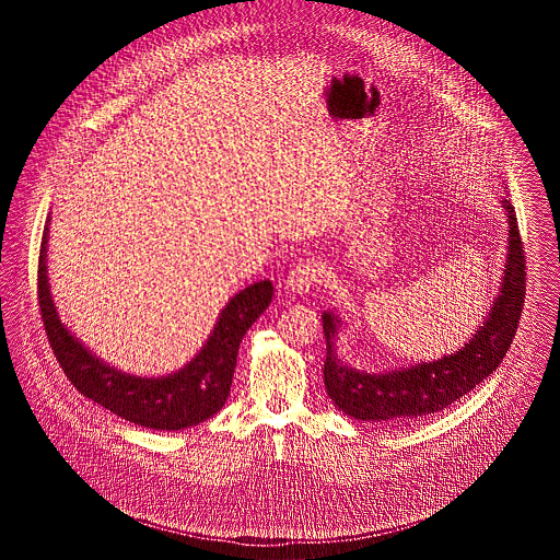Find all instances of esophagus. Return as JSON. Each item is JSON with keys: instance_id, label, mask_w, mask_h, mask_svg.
<instances>
[{"instance_id": "1", "label": "esophagus", "mask_w": 560, "mask_h": 560, "mask_svg": "<svg viewBox=\"0 0 560 560\" xmlns=\"http://www.w3.org/2000/svg\"><path fill=\"white\" fill-rule=\"evenodd\" d=\"M319 277V265L313 258L300 260L295 267L290 270L288 281H285V290L293 293V295H304L311 292L313 285L317 283Z\"/></svg>"}]
</instances>
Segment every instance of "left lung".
I'll use <instances>...</instances> for the list:
<instances>
[{
  "label": "left lung",
  "mask_w": 560,
  "mask_h": 560,
  "mask_svg": "<svg viewBox=\"0 0 560 560\" xmlns=\"http://www.w3.org/2000/svg\"><path fill=\"white\" fill-rule=\"evenodd\" d=\"M500 203L506 213L508 245L498 295L470 340L452 354L386 372L357 370L338 354L340 315L323 311L320 320L327 342L323 365L325 390L345 416L361 422H409L427 418L477 388L500 368L516 334L525 302V254L516 213L506 197Z\"/></svg>",
  "instance_id": "8db88e82"
}]
</instances>
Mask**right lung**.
Here are the masks:
<instances>
[{
	"mask_svg": "<svg viewBox=\"0 0 560 560\" xmlns=\"http://www.w3.org/2000/svg\"><path fill=\"white\" fill-rule=\"evenodd\" d=\"M50 224V218L46 220ZM44 229L37 293L42 319L54 354L83 397L115 416L153 430L197 427L218 413L231 395L241 340L272 300V283L265 279L235 293L220 311L206 345L185 368L165 375H133L113 368L60 320L48 279V235Z\"/></svg>",
	"mask_w": 560,
	"mask_h": 560,
	"instance_id": "1",
	"label": "right lung"
}]
</instances>
